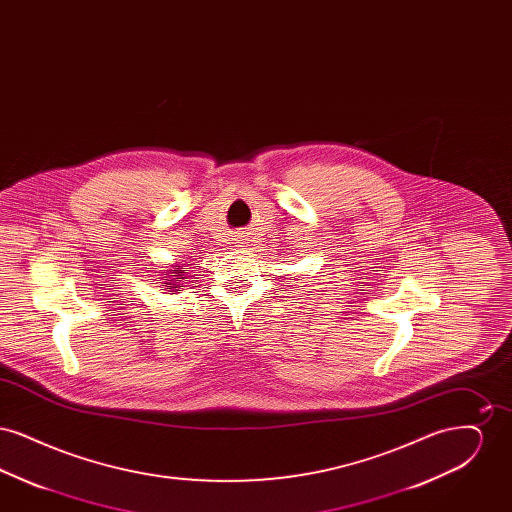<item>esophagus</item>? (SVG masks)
Returning a JSON list of instances; mask_svg holds the SVG:
<instances>
[{"label":"esophagus","instance_id":"obj_1","mask_svg":"<svg viewBox=\"0 0 512 512\" xmlns=\"http://www.w3.org/2000/svg\"><path fill=\"white\" fill-rule=\"evenodd\" d=\"M236 244H244V240H242V238H238V240H236Z\"/></svg>","mask_w":512,"mask_h":512}]
</instances>
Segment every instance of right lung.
Here are the masks:
<instances>
[{"mask_svg":"<svg viewBox=\"0 0 512 512\" xmlns=\"http://www.w3.org/2000/svg\"><path fill=\"white\" fill-rule=\"evenodd\" d=\"M167 274H169L171 280H167V282H163V284L167 286L169 292H174L176 288H182V286H178V284H180V280L184 278V270H171V272H167ZM178 292H180V290H178Z\"/></svg>","mask_w":512,"mask_h":512,"instance_id":"obj_1","label":"right lung"}]
</instances>
